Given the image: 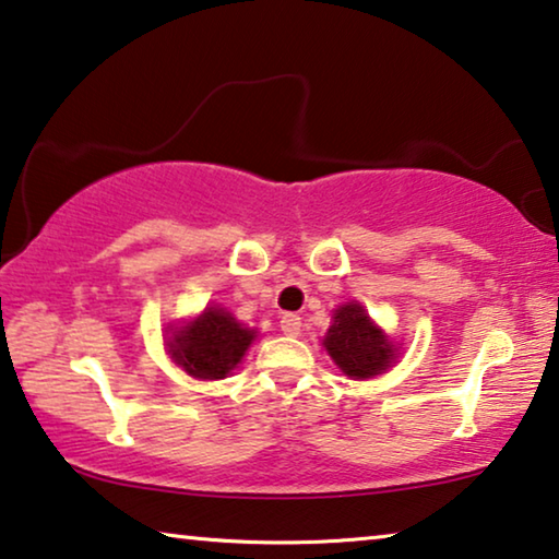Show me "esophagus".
<instances>
[{
	"label": "esophagus",
	"mask_w": 559,
	"mask_h": 559,
	"mask_svg": "<svg viewBox=\"0 0 559 559\" xmlns=\"http://www.w3.org/2000/svg\"><path fill=\"white\" fill-rule=\"evenodd\" d=\"M280 328H282V332L287 334V337H297L299 332H302V317H297V314H285L280 320Z\"/></svg>",
	"instance_id": "obj_1"
}]
</instances>
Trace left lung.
Segmentation results:
<instances>
[{
	"instance_id": "left-lung-1",
	"label": "left lung",
	"mask_w": 559,
	"mask_h": 559,
	"mask_svg": "<svg viewBox=\"0 0 559 559\" xmlns=\"http://www.w3.org/2000/svg\"><path fill=\"white\" fill-rule=\"evenodd\" d=\"M322 345L334 365L352 380H369V377L388 372L400 355L392 340L369 320L367 309L359 302H347L334 309Z\"/></svg>"
}]
</instances>
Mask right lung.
Wrapping results in <instances>:
<instances>
[{"label": "right lung", "instance_id": "1", "mask_svg": "<svg viewBox=\"0 0 559 559\" xmlns=\"http://www.w3.org/2000/svg\"><path fill=\"white\" fill-rule=\"evenodd\" d=\"M257 332L237 322L225 307H207L167 337L169 357L197 380H225L242 362Z\"/></svg>", "mask_w": 559, "mask_h": 559}]
</instances>
